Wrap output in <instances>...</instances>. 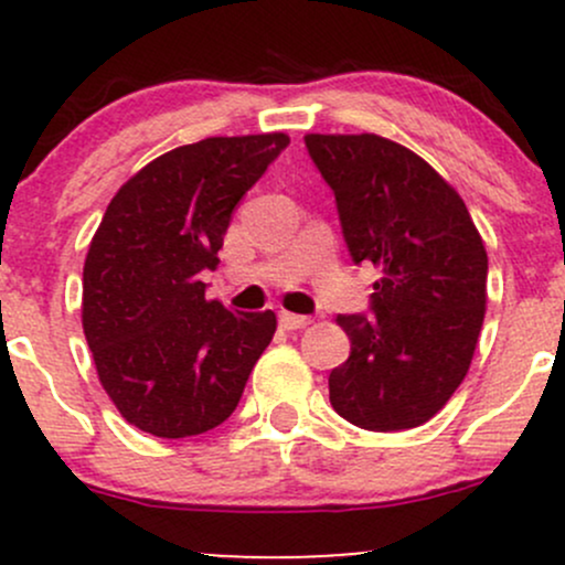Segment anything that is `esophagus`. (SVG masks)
<instances>
[{
  "label": "esophagus",
  "mask_w": 565,
  "mask_h": 565,
  "mask_svg": "<svg viewBox=\"0 0 565 565\" xmlns=\"http://www.w3.org/2000/svg\"><path fill=\"white\" fill-rule=\"evenodd\" d=\"M278 323H281V329H305L310 323L308 316H297V313H289V310H281L278 313Z\"/></svg>",
  "instance_id": "34e87169"
}]
</instances>
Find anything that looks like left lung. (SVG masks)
<instances>
[{
  "label": "left lung",
  "mask_w": 565,
  "mask_h": 565,
  "mask_svg": "<svg viewBox=\"0 0 565 565\" xmlns=\"http://www.w3.org/2000/svg\"><path fill=\"white\" fill-rule=\"evenodd\" d=\"M332 188L353 263H374L369 313L337 316L350 355L329 374L334 412L364 430L427 423L468 374L483 327L489 257L440 174L380 135H305Z\"/></svg>",
  "instance_id": "1"
}]
</instances>
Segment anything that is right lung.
Instances as JSON below:
<instances>
[{
    "label": "right lung",
    "instance_id": "right-lung-1",
    "mask_svg": "<svg viewBox=\"0 0 565 565\" xmlns=\"http://www.w3.org/2000/svg\"><path fill=\"white\" fill-rule=\"evenodd\" d=\"M289 146L284 132L206 138L153 159L108 204L84 260L82 327L121 417L188 438L231 417L276 313L206 300L233 210Z\"/></svg>",
    "mask_w": 565,
    "mask_h": 565
}]
</instances>
